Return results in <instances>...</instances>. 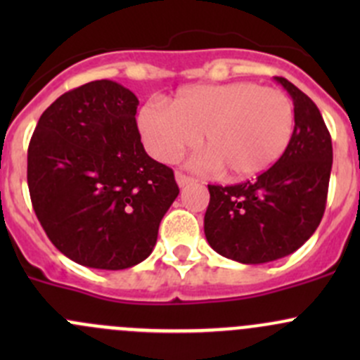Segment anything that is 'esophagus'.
Returning a JSON list of instances; mask_svg holds the SVG:
<instances>
[{
  "instance_id": "1",
  "label": "esophagus",
  "mask_w": 360,
  "mask_h": 360,
  "mask_svg": "<svg viewBox=\"0 0 360 360\" xmlns=\"http://www.w3.org/2000/svg\"><path fill=\"white\" fill-rule=\"evenodd\" d=\"M176 181H177V184H179L181 188L186 186V184L197 183V179H195V177L186 176V174H183V172H177V174H176Z\"/></svg>"
}]
</instances>
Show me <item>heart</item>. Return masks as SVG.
<instances>
[{
	"instance_id": "b5f03b06",
	"label": "heart",
	"mask_w": 360,
	"mask_h": 360,
	"mask_svg": "<svg viewBox=\"0 0 360 360\" xmlns=\"http://www.w3.org/2000/svg\"><path fill=\"white\" fill-rule=\"evenodd\" d=\"M144 146L160 162H176L202 139L209 150L191 160L198 170L254 177L284 155L292 137L294 106L285 92L252 82L195 85L169 104L151 99L137 112Z\"/></svg>"
}]
</instances>
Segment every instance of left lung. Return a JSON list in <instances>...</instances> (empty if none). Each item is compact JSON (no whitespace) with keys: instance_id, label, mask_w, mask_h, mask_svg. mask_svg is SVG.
Wrapping results in <instances>:
<instances>
[{"instance_id":"1","label":"left lung","mask_w":360,"mask_h":360,"mask_svg":"<svg viewBox=\"0 0 360 360\" xmlns=\"http://www.w3.org/2000/svg\"><path fill=\"white\" fill-rule=\"evenodd\" d=\"M294 130L284 155L256 179L233 186L209 184L203 217L209 245L245 264L275 261L297 250L321 224L333 167L331 134L314 101L285 78Z\"/></svg>"}]
</instances>
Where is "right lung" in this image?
Masks as SVG:
<instances>
[{
	"label": "right lung",
	"mask_w": 360,
	"mask_h": 360,
	"mask_svg": "<svg viewBox=\"0 0 360 360\" xmlns=\"http://www.w3.org/2000/svg\"><path fill=\"white\" fill-rule=\"evenodd\" d=\"M139 101L111 79L63 94L39 116L27 186L46 237L75 263L123 270L146 259L179 195L174 170L144 151Z\"/></svg>",
	"instance_id": "right-lung-1"
}]
</instances>
